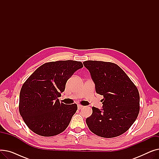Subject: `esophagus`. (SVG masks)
I'll return each mask as SVG.
<instances>
[{"label":"esophagus","mask_w":159,"mask_h":159,"mask_svg":"<svg viewBox=\"0 0 159 159\" xmlns=\"http://www.w3.org/2000/svg\"><path fill=\"white\" fill-rule=\"evenodd\" d=\"M77 107H78V110H81L82 108L84 107L83 106H82V105H80V104H79L78 106H77Z\"/></svg>","instance_id":"1"}]
</instances>
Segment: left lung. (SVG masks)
I'll list each match as a JSON object with an SVG mask.
<instances>
[{
	"label": "left lung",
	"instance_id": "1",
	"mask_svg": "<svg viewBox=\"0 0 159 159\" xmlns=\"http://www.w3.org/2000/svg\"><path fill=\"white\" fill-rule=\"evenodd\" d=\"M90 73L96 92L103 95L102 108L92 107L86 122L89 130L104 138L118 137L129 129L140 110L138 89L116 64L87 61L83 62Z\"/></svg>",
	"mask_w": 159,
	"mask_h": 159
}]
</instances>
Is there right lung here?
Returning <instances> with one entry per match:
<instances>
[{
    "label": "right lung",
    "instance_id": "right-lung-1",
    "mask_svg": "<svg viewBox=\"0 0 159 159\" xmlns=\"http://www.w3.org/2000/svg\"><path fill=\"white\" fill-rule=\"evenodd\" d=\"M82 67L81 62L70 60L47 62L24 83L20 92L19 112L33 132L52 137L68 126L77 105L64 104L58 98L64 91L67 80Z\"/></svg>",
    "mask_w": 159,
    "mask_h": 159
}]
</instances>
